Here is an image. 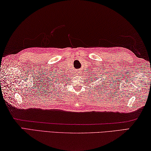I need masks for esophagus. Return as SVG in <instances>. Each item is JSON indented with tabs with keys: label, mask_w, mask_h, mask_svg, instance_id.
I'll use <instances>...</instances> for the list:
<instances>
[{
	"label": "esophagus",
	"mask_w": 151,
	"mask_h": 151,
	"mask_svg": "<svg viewBox=\"0 0 151 151\" xmlns=\"http://www.w3.org/2000/svg\"><path fill=\"white\" fill-rule=\"evenodd\" d=\"M78 75H80V74H78Z\"/></svg>",
	"instance_id": "1"
}]
</instances>
